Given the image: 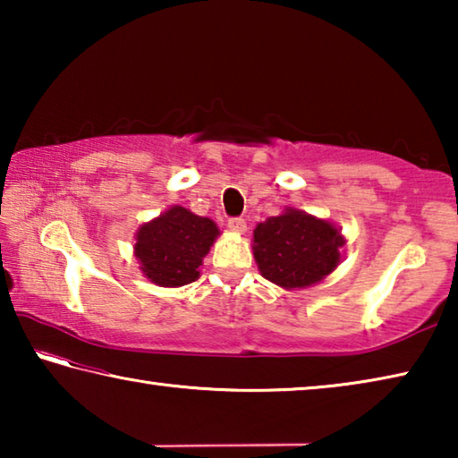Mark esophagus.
<instances>
[{
	"label": "esophagus",
	"instance_id": "1",
	"mask_svg": "<svg viewBox=\"0 0 458 458\" xmlns=\"http://www.w3.org/2000/svg\"><path fill=\"white\" fill-rule=\"evenodd\" d=\"M228 228L232 232H236V234H244V232H246V220H242V218H230L228 220Z\"/></svg>",
	"mask_w": 458,
	"mask_h": 458
}]
</instances>
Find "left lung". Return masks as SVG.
<instances>
[{
  "mask_svg": "<svg viewBox=\"0 0 458 458\" xmlns=\"http://www.w3.org/2000/svg\"><path fill=\"white\" fill-rule=\"evenodd\" d=\"M344 246L339 226L291 206L259 222L252 234L260 275L284 291L307 289L327 278L344 260Z\"/></svg>",
  "mask_w": 458,
  "mask_h": 458,
  "instance_id": "1",
  "label": "left lung"
}]
</instances>
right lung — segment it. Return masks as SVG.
I'll list each match as a JSON object with an SVG mask.
<instances>
[{"label":"right lung","mask_w":458,"mask_h":458,"mask_svg":"<svg viewBox=\"0 0 458 458\" xmlns=\"http://www.w3.org/2000/svg\"><path fill=\"white\" fill-rule=\"evenodd\" d=\"M220 236L216 222L183 206H172L135 232L133 254L145 278L157 286L190 284Z\"/></svg>","instance_id":"obj_1"}]
</instances>
